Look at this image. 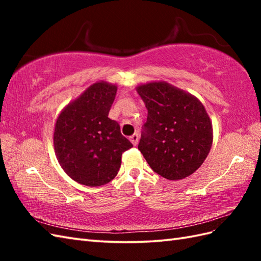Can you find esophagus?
<instances>
[{"instance_id":"esophagus-1","label":"esophagus","mask_w":261,"mask_h":261,"mask_svg":"<svg viewBox=\"0 0 261 261\" xmlns=\"http://www.w3.org/2000/svg\"><path fill=\"white\" fill-rule=\"evenodd\" d=\"M130 141L132 142V145L134 146H137V143H138V141H139V136H138V134H135V135H132L130 138Z\"/></svg>"}]
</instances>
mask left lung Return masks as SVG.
Segmentation results:
<instances>
[{"label": "left lung", "mask_w": 261, "mask_h": 261, "mask_svg": "<svg viewBox=\"0 0 261 261\" xmlns=\"http://www.w3.org/2000/svg\"><path fill=\"white\" fill-rule=\"evenodd\" d=\"M137 92L148 110L138 149L151 169L177 180L201 167L211 150L212 124L203 104L167 83H149Z\"/></svg>", "instance_id": "left-lung-1"}]
</instances>
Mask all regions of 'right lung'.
I'll return each instance as SVG.
<instances>
[{"label":"right lung","instance_id":"add662e5","mask_svg":"<svg viewBox=\"0 0 261 261\" xmlns=\"http://www.w3.org/2000/svg\"><path fill=\"white\" fill-rule=\"evenodd\" d=\"M116 86L95 83L59 114L54 146L65 173L80 184L101 186L118 174L122 153L132 143L109 118Z\"/></svg>","mask_w":261,"mask_h":261}]
</instances>
